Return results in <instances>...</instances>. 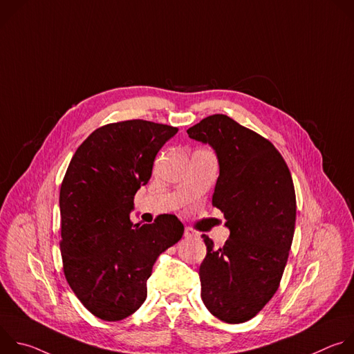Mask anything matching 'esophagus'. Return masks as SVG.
Masks as SVG:
<instances>
[{
	"mask_svg": "<svg viewBox=\"0 0 354 354\" xmlns=\"http://www.w3.org/2000/svg\"><path fill=\"white\" fill-rule=\"evenodd\" d=\"M185 238L186 239H189V238H194V236H197V232L196 231H193L192 228H185Z\"/></svg>",
	"mask_w": 354,
	"mask_h": 354,
	"instance_id": "esophagus-1",
	"label": "esophagus"
}]
</instances>
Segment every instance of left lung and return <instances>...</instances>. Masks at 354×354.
Here are the masks:
<instances>
[{
	"label": "left lung",
	"mask_w": 354,
	"mask_h": 354,
	"mask_svg": "<svg viewBox=\"0 0 354 354\" xmlns=\"http://www.w3.org/2000/svg\"><path fill=\"white\" fill-rule=\"evenodd\" d=\"M190 138L216 151L220 175L213 206L225 217L230 238L198 269L201 299L227 324L254 318L279 288L295 227V192L276 147L231 118L213 115L187 129Z\"/></svg>",
	"instance_id": "obj_1"
}]
</instances>
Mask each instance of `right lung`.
<instances>
[{
	"label": "right lung",
	"instance_id": "add662e5",
	"mask_svg": "<svg viewBox=\"0 0 354 354\" xmlns=\"http://www.w3.org/2000/svg\"><path fill=\"white\" fill-rule=\"evenodd\" d=\"M176 127L126 120L96 129L77 148L60 189V250L66 279L95 317L115 322L147 298L157 258L183 235L174 214L133 224L134 194L147 185Z\"/></svg>",
	"mask_w": 354,
	"mask_h": 354
}]
</instances>
